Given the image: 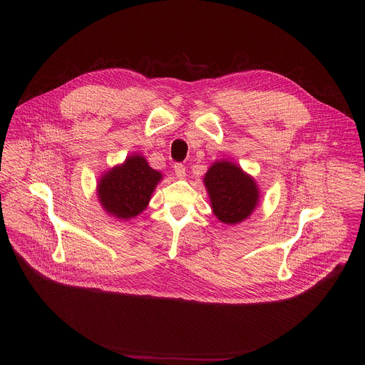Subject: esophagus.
Returning a JSON list of instances; mask_svg holds the SVG:
<instances>
[{"mask_svg": "<svg viewBox=\"0 0 365 365\" xmlns=\"http://www.w3.org/2000/svg\"><path fill=\"white\" fill-rule=\"evenodd\" d=\"M175 173L179 179H183L186 176V168L182 163H175Z\"/></svg>", "mask_w": 365, "mask_h": 365, "instance_id": "1", "label": "esophagus"}]
</instances>
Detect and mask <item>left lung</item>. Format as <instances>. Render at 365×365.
I'll return each mask as SVG.
<instances>
[{"mask_svg": "<svg viewBox=\"0 0 365 365\" xmlns=\"http://www.w3.org/2000/svg\"><path fill=\"white\" fill-rule=\"evenodd\" d=\"M203 180L214 214L225 224L244 221L257 206V185L237 165L218 162L207 170Z\"/></svg>", "mask_w": 365, "mask_h": 365, "instance_id": "obj_1", "label": "left lung"}]
</instances>
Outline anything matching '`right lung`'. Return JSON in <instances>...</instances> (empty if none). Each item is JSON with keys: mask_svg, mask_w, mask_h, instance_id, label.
<instances>
[{"mask_svg": "<svg viewBox=\"0 0 365 365\" xmlns=\"http://www.w3.org/2000/svg\"><path fill=\"white\" fill-rule=\"evenodd\" d=\"M160 179L162 175L151 169L143 155L135 154L101 179L98 196L108 214L120 220H130L145 210Z\"/></svg>", "mask_w": 365, "mask_h": 365, "instance_id": "1", "label": "right lung"}]
</instances>
